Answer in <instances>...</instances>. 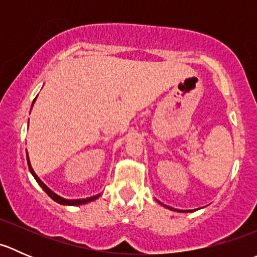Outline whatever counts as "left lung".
Listing matches in <instances>:
<instances>
[{
	"label": "left lung",
	"mask_w": 257,
	"mask_h": 257,
	"mask_svg": "<svg viewBox=\"0 0 257 257\" xmlns=\"http://www.w3.org/2000/svg\"><path fill=\"white\" fill-rule=\"evenodd\" d=\"M160 203V201H159ZM162 204V203H160ZM163 206H165V208H168V209H170V210H174V211H181V212H189V211H193V210H178V209H174V208H170V206H167V205H164V204H162Z\"/></svg>",
	"instance_id": "left-lung-1"
}]
</instances>
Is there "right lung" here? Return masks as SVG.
<instances>
[{"mask_svg": "<svg viewBox=\"0 0 257 257\" xmlns=\"http://www.w3.org/2000/svg\"><path fill=\"white\" fill-rule=\"evenodd\" d=\"M35 100H33V103H32V107H33V104H35ZM31 109H32V108H31ZM27 162H28V168H30V172L32 173L33 178H35L36 181H37V183L40 184L41 188H42L43 190H45L46 193L48 194V196L52 199V200H54V201H56V203L61 204V205H69V206L83 205V204L90 203V201L95 200V199H98L100 196V194H97V195L90 196V198H87V199H64V198H62V196L57 195L56 193H53V191H52L51 189H49L48 186L46 185V184L43 183V181L37 177V174H36V173H35V170L32 169V165H31V163H30V158H28V154H27Z\"/></svg>", "mask_w": 257, "mask_h": 257, "instance_id": "add662e5", "label": "right lung"}]
</instances>
